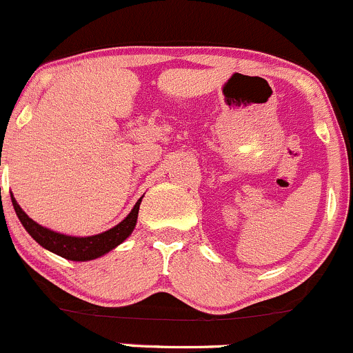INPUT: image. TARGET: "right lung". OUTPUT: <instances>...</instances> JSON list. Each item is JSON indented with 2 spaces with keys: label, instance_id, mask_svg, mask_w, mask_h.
I'll list each match as a JSON object with an SVG mask.
<instances>
[{
  "label": "right lung",
  "instance_id": "obj_1",
  "mask_svg": "<svg viewBox=\"0 0 353 353\" xmlns=\"http://www.w3.org/2000/svg\"><path fill=\"white\" fill-rule=\"evenodd\" d=\"M13 208H15L17 216L22 222L28 234L32 236V239L35 243H39L44 249L54 252V254L61 256V258L70 259V261H90V259L101 258L105 252L112 251L116 245L128 239L133 232L134 225H137L138 219V210H140L141 198L138 199L137 205L133 206V210L130 212V215L123 220V222L117 223L112 229L105 230V232L97 234V236H88V237H74V236H66V234L54 232L51 229H46V227L39 225L37 222L30 219L27 213L20 208V205L17 203V199L12 196Z\"/></svg>",
  "mask_w": 353,
  "mask_h": 353
}]
</instances>
